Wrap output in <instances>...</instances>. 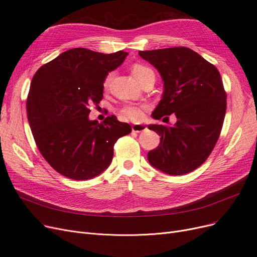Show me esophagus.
<instances>
[{
    "label": "esophagus",
    "instance_id": "esophagus-1",
    "mask_svg": "<svg viewBox=\"0 0 257 257\" xmlns=\"http://www.w3.org/2000/svg\"><path fill=\"white\" fill-rule=\"evenodd\" d=\"M144 130H146V126L144 124H134L132 126V131L134 133H140V132H143Z\"/></svg>",
    "mask_w": 257,
    "mask_h": 257
}]
</instances>
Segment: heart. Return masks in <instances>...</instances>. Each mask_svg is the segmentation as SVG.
I'll list each match as a JSON object with an SVG mask.
<instances>
[{
    "mask_svg": "<svg viewBox=\"0 0 257 257\" xmlns=\"http://www.w3.org/2000/svg\"><path fill=\"white\" fill-rule=\"evenodd\" d=\"M150 72H153V71L149 67L143 66V65H139V64L134 65L133 68H132V74L137 80H139L140 78L145 76ZM111 78H112V74L109 73V74L104 79V87H107V84L109 83V81H111ZM143 109H144V106L135 105V104H128V105H125V106L121 108L120 115L123 119L137 121V120H140L142 118Z\"/></svg>",
    "mask_w": 257,
    "mask_h": 257,
    "instance_id": "obj_1",
    "label": "heart"
}]
</instances>
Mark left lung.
Returning <instances> with one entry per match:
<instances>
[{"label": "left lung", "instance_id": "obj_1", "mask_svg": "<svg viewBox=\"0 0 257 257\" xmlns=\"http://www.w3.org/2000/svg\"><path fill=\"white\" fill-rule=\"evenodd\" d=\"M139 55L159 71L164 82L153 118L177 117L173 126L149 125L161 136L160 144L148 154L149 162L172 176L190 173L209 157L222 131L227 95L221 74L186 47L139 51Z\"/></svg>", "mask_w": 257, "mask_h": 257}]
</instances>
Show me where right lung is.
<instances>
[{
    "label": "right lung",
    "mask_w": 257,
    "mask_h": 257,
    "mask_svg": "<svg viewBox=\"0 0 257 257\" xmlns=\"http://www.w3.org/2000/svg\"><path fill=\"white\" fill-rule=\"evenodd\" d=\"M127 52L111 54L74 48L42 66L27 97V116L36 146L57 173L89 180L111 164L116 141L132 132L111 115L90 120L91 105L103 98V82Z\"/></svg>",
    "instance_id": "add662e5"
}]
</instances>
